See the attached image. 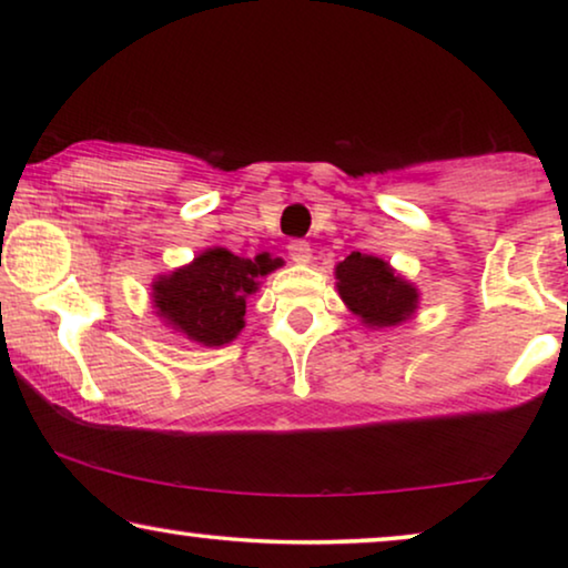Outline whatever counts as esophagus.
Segmentation results:
<instances>
[{"instance_id": "esophagus-1", "label": "esophagus", "mask_w": 568, "mask_h": 568, "mask_svg": "<svg viewBox=\"0 0 568 568\" xmlns=\"http://www.w3.org/2000/svg\"><path fill=\"white\" fill-rule=\"evenodd\" d=\"M286 251H290V258L294 263H302V266H305V263H310V258H313V247H310L307 240H292V243L286 245Z\"/></svg>"}]
</instances>
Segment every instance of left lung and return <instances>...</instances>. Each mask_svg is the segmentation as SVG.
Returning <instances> with one entry per match:
<instances>
[{
    "instance_id": "left-lung-1",
    "label": "left lung",
    "mask_w": 568,
    "mask_h": 568,
    "mask_svg": "<svg viewBox=\"0 0 568 568\" xmlns=\"http://www.w3.org/2000/svg\"><path fill=\"white\" fill-rule=\"evenodd\" d=\"M341 300L369 328H390L418 307V290L377 255L352 253L336 266Z\"/></svg>"
}]
</instances>
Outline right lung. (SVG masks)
<instances>
[{
	"label": "right lung",
	"mask_w": 568,
	"mask_h": 568,
	"mask_svg": "<svg viewBox=\"0 0 568 568\" xmlns=\"http://www.w3.org/2000/svg\"><path fill=\"white\" fill-rule=\"evenodd\" d=\"M276 266L266 253L251 261L227 247H209L189 266L160 276L152 284V302L162 321L185 338L224 346L245 328V300Z\"/></svg>",
	"instance_id": "1"
}]
</instances>
